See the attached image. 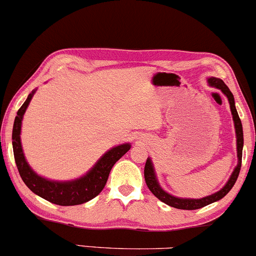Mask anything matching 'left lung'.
I'll use <instances>...</instances> for the list:
<instances>
[{
	"instance_id": "1",
	"label": "left lung",
	"mask_w": 256,
	"mask_h": 256,
	"mask_svg": "<svg viewBox=\"0 0 256 256\" xmlns=\"http://www.w3.org/2000/svg\"><path fill=\"white\" fill-rule=\"evenodd\" d=\"M208 83H210V86L216 88V89L222 90V94L228 98V104H230L232 118H234V130H236V138H237V158H238V162H237V166L234 167V172H232L230 179L228 180L222 189H220L219 192L212 194L210 196H206V198H176V196L170 195L168 192H166L158 184L156 174H155L154 166H152L150 158H146V162L144 166V179L146 183L148 185L149 190L154 194L156 198L162 201L164 204L171 206V207L178 208V210H198V208L204 207V206L213 204V202L219 201L232 189L234 183H236L237 178H238L240 171V165H242V150H243V128H242V122H240V119L238 116V113H237L236 106H234V98L232 92L226 86V84L222 79L219 78H210L208 79Z\"/></svg>"
}]
</instances>
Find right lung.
Here are the masks:
<instances>
[{"instance_id": "add662e5", "label": "right lung", "mask_w": 256, "mask_h": 256, "mask_svg": "<svg viewBox=\"0 0 256 256\" xmlns=\"http://www.w3.org/2000/svg\"><path fill=\"white\" fill-rule=\"evenodd\" d=\"M34 92H36V90L32 91L18 110L13 125V134H12L14 158H16L20 177L32 192L46 200V201L52 202V204L58 206H76L85 204V202L96 198L104 190L112 167L122 155H125L130 150L131 144L130 143H124V144L112 148L110 150L104 154V156L100 158L86 174L74 179V180L56 182L40 177L31 168L26 161L22 148V142H20L22 116H24L26 108L28 107V104H30Z\"/></svg>"}]
</instances>
